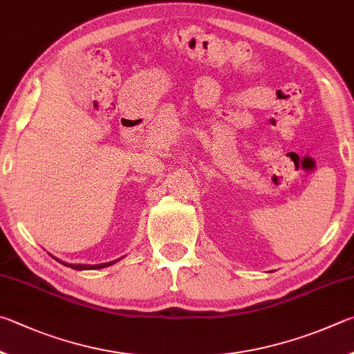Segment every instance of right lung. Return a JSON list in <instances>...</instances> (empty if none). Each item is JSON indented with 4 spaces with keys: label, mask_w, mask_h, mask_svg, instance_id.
<instances>
[{
    "label": "right lung",
    "mask_w": 354,
    "mask_h": 354,
    "mask_svg": "<svg viewBox=\"0 0 354 354\" xmlns=\"http://www.w3.org/2000/svg\"><path fill=\"white\" fill-rule=\"evenodd\" d=\"M53 257V255H51ZM55 258V257H53ZM57 259V258H55ZM59 263H62L64 266H66V268H71V269H76V270H96V269H104V268H109V266L115 264L118 259H115V261H110V263H102V264H70V263H65L62 261V259H57Z\"/></svg>",
    "instance_id": "obj_1"
}]
</instances>
